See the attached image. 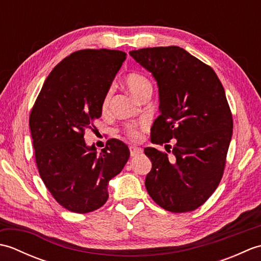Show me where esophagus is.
<instances>
[{
	"label": "esophagus",
	"mask_w": 261,
	"mask_h": 261,
	"mask_svg": "<svg viewBox=\"0 0 261 261\" xmlns=\"http://www.w3.org/2000/svg\"><path fill=\"white\" fill-rule=\"evenodd\" d=\"M142 153V149L138 147H130V154L131 157H136L138 154Z\"/></svg>",
	"instance_id": "34e87169"
}]
</instances>
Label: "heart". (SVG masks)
I'll return each mask as SVG.
<instances>
[{
	"mask_svg": "<svg viewBox=\"0 0 261 261\" xmlns=\"http://www.w3.org/2000/svg\"><path fill=\"white\" fill-rule=\"evenodd\" d=\"M124 85L126 90L129 91L132 95L136 98L141 99L146 96H150L152 92V86L151 83L149 81L145 75L139 74V73H131L125 77L124 80ZM111 96H112V90H109L108 93L105 94L102 108L103 111H107L110 107L111 102ZM126 136L130 138L131 140H138L140 138V132L136 129L135 126H130L126 129Z\"/></svg>",
	"mask_w": 261,
	"mask_h": 261,
	"instance_id": "b5f03b06",
	"label": "heart"
}]
</instances>
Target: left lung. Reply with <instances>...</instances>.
<instances>
[{"mask_svg": "<svg viewBox=\"0 0 261 261\" xmlns=\"http://www.w3.org/2000/svg\"><path fill=\"white\" fill-rule=\"evenodd\" d=\"M130 56L151 73L159 91L160 115L151 127L156 145L176 139L169 157L145 148L152 168L149 195L173 213L193 211L212 195L222 178L232 138V114L215 71L177 46L143 48Z\"/></svg>", "mask_w": 261, "mask_h": 261, "instance_id": "left-lung-1", "label": "left lung"}]
</instances>
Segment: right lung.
Here are the masks:
<instances>
[{"label":"right lung","instance_id":"obj_1","mask_svg":"<svg viewBox=\"0 0 261 261\" xmlns=\"http://www.w3.org/2000/svg\"><path fill=\"white\" fill-rule=\"evenodd\" d=\"M125 56L109 49L69 55L49 74L31 111L39 174L54 198L71 212L101 207L109 198V181L130 157L118 139H110L99 153L84 140L86 127L102 115L104 96Z\"/></svg>","mask_w":261,"mask_h":261}]
</instances>
